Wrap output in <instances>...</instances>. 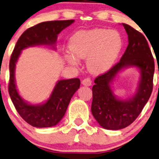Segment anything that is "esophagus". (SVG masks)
I'll list each match as a JSON object with an SVG mask.
<instances>
[{
  "instance_id": "1",
  "label": "esophagus",
  "mask_w": 159,
  "mask_h": 159,
  "mask_svg": "<svg viewBox=\"0 0 159 159\" xmlns=\"http://www.w3.org/2000/svg\"><path fill=\"white\" fill-rule=\"evenodd\" d=\"M82 84H84V85L85 86H91V80L89 78H84V80L82 81Z\"/></svg>"
}]
</instances>
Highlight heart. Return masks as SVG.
I'll list each match as a JSON object with an SVG mask.
<instances>
[{
    "instance_id": "obj_1",
    "label": "heart",
    "mask_w": 159,
    "mask_h": 159,
    "mask_svg": "<svg viewBox=\"0 0 159 159\" xmlns=\"http://www.w3.org/2000/svg\"><path fill=\"white\" fill-rule=\"evenodd\" d=\"M124 41L117 30L96 28L77 32L70 41L72 54L66 56L70 65H78L77 58H87V67L94 74H102L112 68L122 51Z\"/></svg>"
}]
</instances>
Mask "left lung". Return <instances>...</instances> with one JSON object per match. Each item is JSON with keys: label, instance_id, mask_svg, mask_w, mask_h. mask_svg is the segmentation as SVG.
Returning a JSON list of instances; mask_svg holds the SVG:
<instances>
[{"label": "left lung", "instance_id": "obj_1", "mask_svg": "<svg viewBox=\"0 0 159 159\" xmlns=\"http://www.w3.org/2000/svg\"><path fill=\"white\" fill-rule=\"evenodd\" d=\"M129 35V45L121 60L94 79L92 88L91 113L104 129L118 130L130 125L138 118L148 102L153 89L155 62L146 38L142 33L122 24ZM136 66L142 77L139 90L131 99L119 100L113 96L110 83L123 67Z\"/></svg>", "mask_w": 159, "mask_h": 159}]
</instances>
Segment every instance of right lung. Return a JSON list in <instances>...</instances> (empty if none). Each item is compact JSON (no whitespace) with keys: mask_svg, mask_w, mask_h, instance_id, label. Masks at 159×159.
<instances>
[{"mask_svg":"<svg viewBox=\"0 0 159 159\" xmlns=\"http://www.w3.org/2000/svg\"><path fill=\"white\" fill-rule=\"evenodd\" d=\"M73 22L74 20H52L42 22L28 28L17 40L11 56L9 94L20 117L34 127L47 128L57 125L65 115L70 99L79 89L81 82L78 78L61 80L57 83L46 103L41 105H29L24 102L16 89L14 81L15 63L20 51L26 48L38 44L53 45L56 42L57 34Z\"/></svg>","mask_w":159,"mask_h":159,"instance_id":"add662e5","label":"right lung"}]
</instances>
